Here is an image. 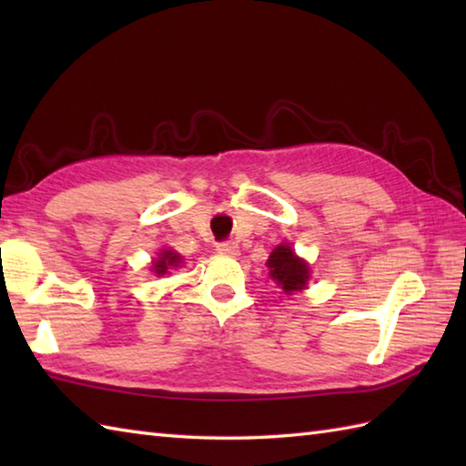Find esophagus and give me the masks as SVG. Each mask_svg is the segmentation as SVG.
<instances>
[{
    "label": "esophagus",
    "mask_w": 466,
    "mask_h": 466,
    "mask_svg": "<svg viewBox=\"0 0 466 466\" xmlns=\"http://www.w3.org/2000/svg\"><path fill=\"white\" fill-rule=\"evenodd\" d=\"M216 250L220 254H236V252H238V244L232 242V240H224V242L216 244Z\"/></svg>",
    "instance_id": "obj_1"
}]
</instances>
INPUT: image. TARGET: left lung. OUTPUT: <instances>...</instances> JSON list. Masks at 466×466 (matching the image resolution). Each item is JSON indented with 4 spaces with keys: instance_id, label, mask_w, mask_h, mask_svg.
Wrapping results in <instances>:
<instances>
[{
    "instance_id": "1",
    "label": "left lung",
    "mask_w": 466,
    "mask_h": 466,
    "mask_svg": "<svg viewBox=\"0 0 466 466\" xmlns=\"http://www.w3.org/2000/svg\"><path fill=\"white\" fill-rule=\"evenodd\" d=\"M268 268L272 279L282 286L286 294L302 290L309 284V264L300 260L289 244H280L279 248H274L268 258Z\"/></svg>"
}]
</instances>
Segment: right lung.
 Listing matches in <instances>:
<instances>
[{"label": "right lung", "mask_w": 466, "mask_h": 466, "mask_svg": "<svg viewBox=\"0 0 466 466\" xmlns=\"http://www.w3.org/2000/svg\"><path fill=\"white\" fill-rule=\"evenodd\" d=\"M180 256H177L176 252H172V250H164V252H160V260H156L152 266H154V272L156 274H166L167 272V268H170V266H177L180 264Z\"/></svg>", "instance_id": "obj_1"}]
</instances>
